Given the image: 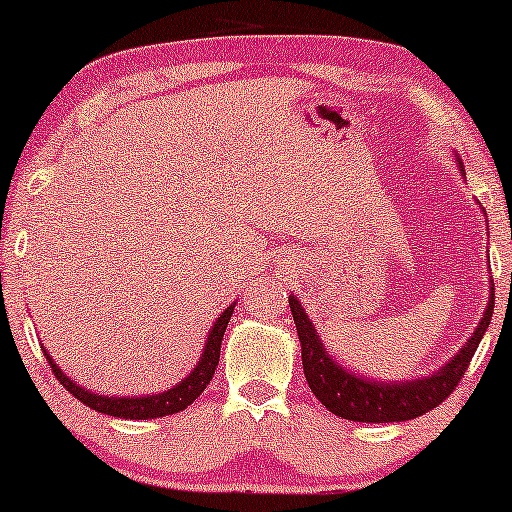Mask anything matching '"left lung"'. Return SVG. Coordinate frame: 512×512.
<instances>
[{"mask_svg": "<svg viewBox=\"0 0 512 512\" xmlns=\"http://www.w3.org/2000/svg\"><path fill=\"white\" fill-rule=\"evenodd\" d=\"M462 170V161L457 158ZM491 272V269H489ZM493 279L489 289V303H486L484 317L479 320L477 330L464 342V346L450 358L445 366H440L424 378L409 380H385L358 375L354 370L344 368L334 361V356L325 349L320 334H317L313 320L296 296H289L291 315L296 322L298 339H301L303 373L308 380L313 395L332 411L334 416H342L349 421H363V424H390V421H409L416 416H424L426 411L436 409L457 383L464 378L474 351L489 330L493 315Z\"/></svg>", "mask_w": 512, "mask_h": 512, "instance_id": "obj_1", "label": "left lung"}]
</instances>
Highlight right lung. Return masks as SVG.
<instances>
[{
    "instance_id": "1",
    "label": "right lung",
    "mask_w": 512,
    "mask_h": 512,
    "mask_svg": "<svg viewBox=\"0 0 512 512\" xmlns=\"http://www.w3.org/2000/svg\"><path fill=\"white\" fill-rule=\"evenodd\" d=\"M233 308L236 303L228 305L223 313L216 317V322L211 325V330L207 334V342H204L202 354H199L197 366L180 380L178 385H173L170 390L156 392V395H139V397H115V395H101V392H91L86 387L76 385L72 378H69L64 370L57 366L55 358L48 354V349L43 346V354L48 358L52 373L60 383L67 387L72 395L84 402L86 407L101 411V414L108 416H117V419H158V416H170L178 414V411L190 407L195 399L207 390L211 375H214L216 366H219V354H221V339L223 332H226L228 320H231Z\"/></svg>"
}]
</instances>
